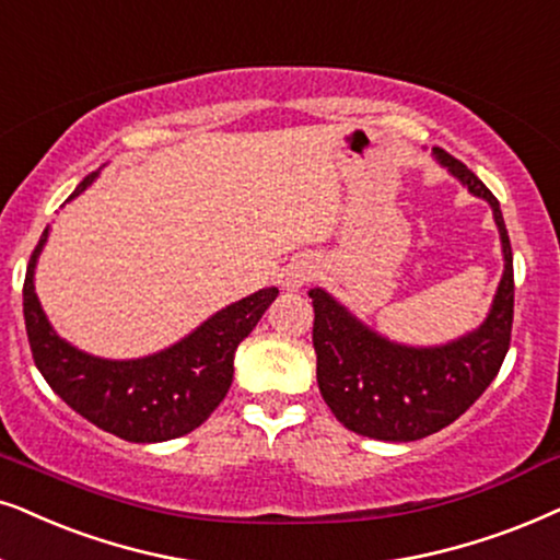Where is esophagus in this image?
Masks as SVG:
<instances>
[{
  "instance_id": "34e87169",
  "label": "esophagus",
  "mask_w": 560,
  "mask_h": 560,
  "mask_svg": "<svg viewBox=\"0 0 560 560\" xmlns=\"http://www.w3.org/2000/svg\"><path fill=\"white\" fill-rule=\"evenodd\" d=\"M311 267H306V265H293L290 267V270L285 272V288L288 290H298L303 285V282H308L311 280Z\"/></svg>"
}]
</instances>
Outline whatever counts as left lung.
Here are the masks:
<instances>
[{
	"label": "left lung",
	"mask_w": 560,
	"mask_h": 560,
	"mask_svg": "<svg viewBox=\"0 0 560 560\" xmlns=\"http://www.w3.org/2000/svg\"><path fill=\"white\" fill-rule=\"evenodd\" d=\"M434 154L491 206L502 234L504 275L489 316L474 334L427 350L377 337L322 288L311 290L318 390L334 417L362 438L411 442L453 424L489 388L510 350L514 267L502 208L466 164L445 149H434Z\"/></svg>",
	"instance_id": "obj_1"
}]
</instances>
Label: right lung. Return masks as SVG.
I'll return each mask as SVG.
<instances>
[{"instance_id":"add662e5","label":"right lung","mask_w":560,"mask_h":560,"mask_svg":"<svg viewBox=\"0 0 560 560\" xmlns=\"http://www.w3.org/2000/svg\"><path fill=\"white\" fill-rule=\"evenodd\" d=\"M94 177L97 172L86 174L71 198ZM46 236L48 229L27 265L23 314L33 360L48 386L100 430L128 442H164L198 430L226 398L236 347L278 298V288L231 303L170 350L141 360H100L63 342L43 314L33 272Z\"/></svg>"}]
</instances>
